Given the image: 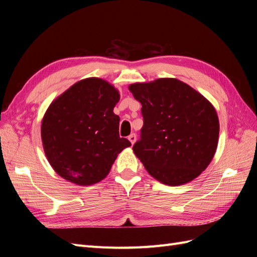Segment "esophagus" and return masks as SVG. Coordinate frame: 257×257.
Here are the masks:
<instances>
[{
	"instance_id": "esophagus-1",
	"label": "esophagus",
	"mask_w": 257,
	"mask_h": 257,
	"mask_svg": "<svg viewBox=\"0 0 257 257\" xmlns=\"http://www.w3.org/2000/svg\"><path fill=\"white\" fill-rule=\"evenodd\" d=\"M128 141L131 142L132 145H134L135 142H136V135H135V134H131V135L128 136Z\"/></svg>"
}]
</instances>
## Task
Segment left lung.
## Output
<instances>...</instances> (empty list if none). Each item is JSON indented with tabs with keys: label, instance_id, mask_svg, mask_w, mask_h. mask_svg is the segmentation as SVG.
<instances>
[{
	"label": "left lung",
	"instance_id": "8db88e82",
	"mask_svg": "<svg viewBox=\"0 0 257 257\" xmlns=\"http://www.w3.org/2000/svg\"><path fill=\"white\" fill-rule=\"evenodd\" d=\"M128 90L143 106L144 126L133 151L147 172L170 186L197 178L212 161L219 142L213 105L176 78L132 83Z\"/></svg>",
	"mask_w": 257,
	"mask_h": 257
}]
</instances>
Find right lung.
Instances as JSON below:
<instances>
[{
  "instance_id": "1",
  "label": "right lung",
  "mask_w": 257,
  "mask_h": 257,
  "mask_svg": "<svg viewBox=\"0 0 257 257\" xmlns=\"http://www.w3.org/2000/svg\"><path fill=\"white\" fill-rule=\"evenodd\" d=\"M119 91L91 77L73 84L46 110L42 142L46 157L59 176L77 185H92L109 174L118 154L131 146L119 136L113 108Z\"/></svg>"
}]
</instances>
